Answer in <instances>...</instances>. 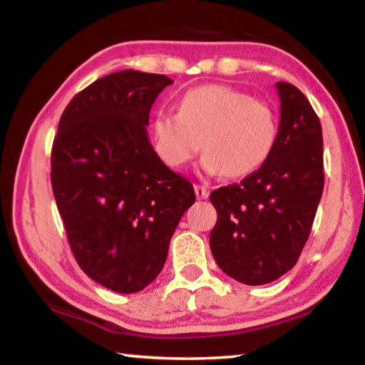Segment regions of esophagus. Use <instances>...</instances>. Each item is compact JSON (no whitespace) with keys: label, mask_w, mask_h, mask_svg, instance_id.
I'll use <instances>...</instances> for the list:
<instances>
[{"label":"esophagus","mask_w":365,"mask_h":365,"mask_svg":"<svg viewBox=\"0 0 365 365\" xmlns=\"http://www.w3.org/2000/svg\"><path fill=\"white\" fill-rule=\"evenodd\" d=\"M195 195L197 200H206L209 196V191L206 187H202V185H195Z\"/></svg>","instance_id":"esophagus-1"}]
</instances>
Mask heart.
Masks as SVG:
<instances>
[{
    "label": "heart",
    "mask_w": 365,
    "mask_h": 365,
    "mask_svg": "<svg viewBox=\"0 0 365 365\" xmlns=\"http://www.w3.org/2000/svg\"><path fill=\"white\" fill-rule=\"evenodd\" d=\"M279 137L274 108L227 85L197 86L185 93L175 113L160 110L151 141L169 169L180 170L200 153L209 175L242 178L267 163Z\"/></svg>",
    "instance_id": "1"
}]
</instances>
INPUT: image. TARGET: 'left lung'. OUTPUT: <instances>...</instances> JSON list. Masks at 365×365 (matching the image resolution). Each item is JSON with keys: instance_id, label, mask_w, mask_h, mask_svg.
<instances>
[{"instance_id": "8db88e82", "label": "left lung", "mask_w": 365, "mask_h": 365, "mask_svg": "<svg viewBox=\"0 0 365 365\" xmlns=\"http://www.w3.org/2000/svg\"><path fill=\"white\" fill-rule=\"evenodd\" d=\"M279 137L261 169L214 190L209 237L219 267L245 285H265L298 262L324 191L322 125L301 90L277 83Z\"/></svg>"}]
</instances>
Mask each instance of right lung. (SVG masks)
<instances>
[{
	"mask_svg": "<svg viewBox=\"0 0 365 365\" xmlns=\"http://www.w3.org/2000/svg\"><path fill=\"white\" fill-rule=\"evenodd\" d=\"M160 73L120 71L72 98L51 150V187L72 255L90 279L137 293L156 279L196 196L148 140Z\"/></svg>",
	"mask_w": 365,
	"mask_h": 365,
	"instance_id": "add662e5",
	"label": "right lung"
}]
</instances>
